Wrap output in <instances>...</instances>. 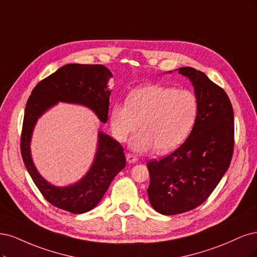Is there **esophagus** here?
Returning <instances> with one entry per match:
<instances>
[{
  "label": "esophagus",
  "instance_id": "1",
  "mask_svg": "<svg viewBox=\"0 0 257 257\" xmlns=\"http://www.w3.org/2000/svg\"><path fill=\"white\" fill-rule=\"evenodd\" d=\"M126 159H127L128 163L132 164V163H136L138 161V157L135 156V155H132V154H127Z\"/></svg>",
  "mask_w": 257,
  "mask_h": 257
}]
</instances>
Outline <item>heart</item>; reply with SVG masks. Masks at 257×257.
<instances>
[{"label": "heart", "instance_id": "b5f03b06", "mask_svg": "<svg viewBox=\"0 0 257 257\" xmlns=\"http://www.w3.org/2000/svg\"><path fill=\"white\" fill-rule=\"evenodd\" d=\"M198 113L196 96L187 89L159 84L135 88L127 102L115 103L110 111V127L114 139L125 142L131 139L130 148L138 153L175 151L191 132Z\"/></svg>", "mask_w": 257, "mask_h": 257}]
</instances>
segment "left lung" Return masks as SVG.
I'll use <instances>...</instances> for the list:
<instances>
[{"instance_id":"left-lung-1","label":"left lung","mask_w":257,"mask_h":257,"mask_svg":"<svg viewBox=\"0 0 257 257\" xmlns=\"http://www.w3.org/2000/svg\"><path fill=\"white\" fill-rule=\"evenodd\" d=\"M178 72L191 82L198 113L191 134L175 152L147 163L148 198L164 216L203 204L226 173L234 148V112L226 93L200 70L180 67Z\"/></svg>"}]
</instances>
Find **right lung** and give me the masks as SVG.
Masks as SVG:
<instances>
[{
	"label": "right lung",
	"instance_id": "obj_1",
	"mask_svg": "<svg viewBox=\"0 0 257 257\" xmlns=\"http://www.w3.org/2000/svg\"><path fill=\"white\" fill-rule=\"evenodd\" d=\"M112 77L103 65L67 64L40 81L27 102L21 136L24 165L46 200L71 213L92 210L101 201L114 177L126 165L122 147L116 140L98 130L96 154L89 170L74 184L60 187L49 183L35 167L31 152L33 131L37 120L59 102L86 106L105 123L111 95L107 83Z\"/></svg>",
	"mask_w": 257,
	"mask_h": 257
}]
</instances>
